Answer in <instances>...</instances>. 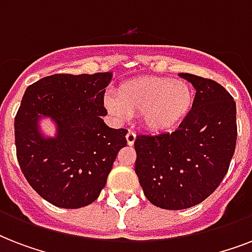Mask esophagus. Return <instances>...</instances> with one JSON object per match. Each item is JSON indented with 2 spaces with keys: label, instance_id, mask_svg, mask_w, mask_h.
<instances>
[{
  "label": "esophagus",
  "instance_id": "esophagus-1",
  "mask_svg": "<svg viewBox=\"0 0 252 252\" xmlns=\"http://www.w3.org/2000/svg\"><path fill=\"white\" fill-rule=\"evenodd\" d=\"M126 144L129 146H132L134 144V141H136V133L134 132H132V130H129L128 133H126Z\"/></svg>",
  "mask_w": 252,
  "mask_h": 252
}]
</instances>
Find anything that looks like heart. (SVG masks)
<instances>
[{
	"label": "heart",
	"instance_id": "obj_1",
	"mask_svg": "<svg viewBox=\"0 0 252 252\" xmlns=\"http://www.w3.org/2000/svg\"><path fill=\"white\" fill-rule=\"evenodd\" d=\"M195 103V91L187 82L161 77H141L126 82L118 98L107 96L104 106L118 120L141 114L146 129L156 133L175 129L187 119Z\"/></svg>",
	"mask_w": 252,
	"mask_h": 252
}]
</instances>
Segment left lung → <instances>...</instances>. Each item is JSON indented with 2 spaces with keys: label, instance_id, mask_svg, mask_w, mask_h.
Here are the masks:
<instances>
[{
  "label": "left lung",
  "instance_id": "left-lung-1",
  "mask_svg": "<svg viewBox=\"0 0 252 252\" xmlns=\"http://www.w3.org/2000/svg\"><path fill=\"white\" fill-rule=\"evenodd\" d=\"M195 87V103L174 132L138 134L134 171L146 199L179 211L207 199L222 182L235 150L237 106L216 81L180 73Z\"/></svg>",
  "mask_w": 252,
  "mask_h": 252
}]
</instances>
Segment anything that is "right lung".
Wrapping results in <instances>:
<instances>
[{"mask_svg":"<svg viewBox=\"0 0 252 252\" xmlns=\"http://www.w3.org/2000/svg\"><path fill=\"white\" fill-rule=\"evenodd\" d=\"M112 73L53 74L27 87L15 116L17 158L30 186L48 203L76 209L98 199L126 129L103 122L106 87ZM57 126L53 138L40 129L41 118Z\"/></svg>","mask_w":252,"mask_h":252,"instance_id":"1","label":"right lung"}]
</instances>
